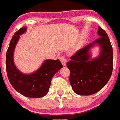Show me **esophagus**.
<instances>
[{
	"label": "esophagus",
	"instance_id": "esophagus-1",
	"mask_svg": "<svg viewBox=\"0 0 120 120\" xmlns=\"http://www.w3.org/2000/svg\"><path fill=\"white\" fill-rule=\"evenodd\" d=\"M60 62H61V63L62 64V65H63L64 66H66L67 60L66 58V57L64 56H62L60 57Z\"/></svg>",
	"mask_w": 120,
	"mask_h": 120
}]
</instances>
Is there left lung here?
Listing matches in <instances>:
<instances>
[{
	"mask_svg": "<svg viewBox=\"0 0 120 120\" xmlns=\"http://www.w3.org/2000/svg\"><path fill=\"white\" fill-rule=\"evenodd\" d=\"M99 38L71 56L67 62L70 71V83L74 91L79 95H91L97 93L106 85L113 70V50L107 33L98 27ZM98 44L101 54L97 59H90L89 51Z\"/></svg>",
	"mask_w": 120,
	"mask_h": 120,
	"instance_id": "1",
	"label": "left lung"
}]
</instances>
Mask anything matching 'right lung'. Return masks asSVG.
Here are the masks:
<instances>
[{
    "mask_svg": "<svg viewBox=\"0 0 120 120\" xmlns=\"http://www.w3.org/2000/svg\"><path fill=\"white\" fill-rule=\"evenodd\" d=\"M26 31V27L19 29L10 41L6 57V73L10 84L20 94L27 97H43L49 92L54 75L63 66L58 60H46L39 69L33 74H24L19 71L14 63L13 54L19 35Z\"/></svg>",
    "mask_w": 120,
    "mask_h": 120,
    "instance_id": "add662e5",
    "label": "right lung"
}]
</instances>
